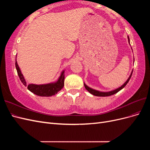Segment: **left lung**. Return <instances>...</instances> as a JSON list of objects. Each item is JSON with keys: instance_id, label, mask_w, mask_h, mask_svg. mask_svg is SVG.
I'll use <instances>...</instances> for the list:
<instances>
[{"instance_id": "left-lung-1", "label": "left lung", "mask_w": 150, "mask_h": 150, "mask_svg": "<svg viewBox=\"0 0 150 150\" xmlns=\"http://www.w3.org/2000/svg\"><path fill=\"white\" fill-rule=\"evenodd\" d=\"M128 42H129V36H128ZM133 71H132V72H131V75L129 76V78L128 79V80H127L126 82L125 83V84H122L121 87H120L119 88H117V89H115V90H113V91H109V92H101V91H96V90H95V89H92V88H89V87H88V86L86 85V84H85L84 83V87H85V88L87 89L88 91L91 93V94H93V95H94V96H111V95H113V94H116V93H117V92H119L120 90H121L122 88H124L125 87V86L128 84V83L129 82V79H130V78H131V75H132V74H133Z\"/></svg>"}]
</instances>
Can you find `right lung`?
I'll return each mask as SVG.
<instances>
[{
	"label": "right lung",
	"instance_id": "right-lung-1",
	"mask_svg": "<svg viewBox=\"0 0 150 150\" xmlns=\"http://www.w3.org/2000/svg\"><path fill=\"white\" fill-rule=\"evenodd\" d=\"M16 67L17 69V72L19 78L25 86H27V83L25 80L24 78L23 75L21 73L20 68L17 64V61L16 60ZM64 71L62 72V73L59 78L58 80L55 83H49L46 84H30L28 86V89L30 92L33 93L34 94L38 95L39 96H46L49 97L52 96L53 95L57 94L60 90L62 89L64 85Z\"/></svg>",
	"mask_w": 150,
	"mask_h": 150
}]
</instances>
